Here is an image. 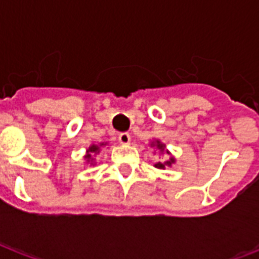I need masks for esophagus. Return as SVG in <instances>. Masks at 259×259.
<instances>
[{
  "instance_id": "esophagus-1",
  "label": "esophagus",
  "mask_w": 259,
  "mask_h": 259,
  "mask_svg": "<svg viewBox=\"0 0 259 259\" xmlns=\"http://www.w3.org/2000/svg\"><path fill=\"white\" fill-rule=\"evenodd\" d=\"M118 139L122 144H129L130 143V135L129 133H126V132H124V133H120Z\"/></svg>"
}]
</instances>
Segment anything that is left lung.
<instances>
[{
  "mask_svg": "<svg viewBox=\"0 0 259 259\" xmlns=\"http://www.w3.org/2000/svg\"><path fill=\"white\" fill-rule=\"evenodd\" d=\"M151 146H155L158 148V150H159V151L161 152H163V150H165V144H162V143H161V141H155V143H152ZM166 154H169L168 151H166ZM175 162V158L174 157H170L168 159V161H163V162H157L155 163V168H158V169H165V166H170V165H172V163Z\"/></svg>",
  "mask_w": 259,
  "mask_h": 259,
  "instance_id": "8db88e82",
  "label": "left lung"
}]
</instances>
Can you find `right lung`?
I'll return each instance as SVG.
<instances>
[{"mask_svg":"<svg viewBox=\"0 0 259 259\" xmlns=\"http://www.w3.org/2000/svg\"><path fill=\"white\" fill-rule=\"evenodd\" d=\"M101 146H104V144H101ZM98 151H100V147L93 144L91 147H89V150H87V155H85L84 158L89 161V162H90V161H93V159H91V154H93V152H98Z\"/></svg>","mask_w":259,"mask_h":259,"instance_id":"right-lung-1","label":"right lung"}]
</instances>
